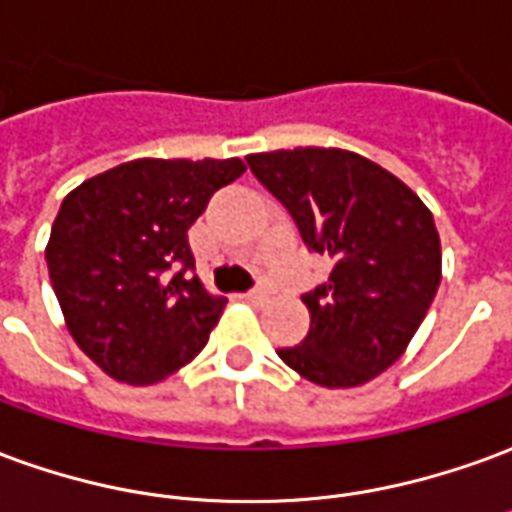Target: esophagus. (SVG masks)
Wrapping results in <instances>:
<instances>
[{"instance_id": "1", "label": "esophagus", "mask_w": 512, "mask_h": 512, "mask_svg": "<svg viewBox=\"0 0 512 512\" xmlns=\"http://www.w3.org/2000/svg\"><path fill=\"white\" fill-rule=\"evenodd\" d=\"M246 299H249V302H255V305H260V302H266L268 299V291L263 288V285H257V288H252V291L246 293Z\"/></svg>"}]
</instances>
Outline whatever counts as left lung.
Returning a JSON list of instances; mask_svg holds the SVG:
<instances>
[{
	"label": "left lung",
	"mask_w": 512,
	"mask_h": 512,
	"mask_svg": "<svg viewBox=\"0 0 512 512\" xmlns=\"http://www.w3.org/2000/svg\"><path fill=\"white\" fill-rule=\"evenodd\" d=\"M246 163L307 249L332 260L330 280L302 293L305 341L277 355L324 388L374 380L402 357L441 285L432 213L391 171L346 149H277Z\"/></svg>",
	"instance_id": "1"
}]
</instances>
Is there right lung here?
<instances>
[{
  "mask_svg": "<svg viewBox=\"0 0 512 512\" xmlns=\"http://www.w3.org/2000/svg\"><path fill=\"white\" fill-rule=\"evenodd\" d=\"M244 171L238 157H141L63 199L46 244L49 280L71 338L107 377L152 385L205 349L227 299L188 274V230Z\"/></svg>",
  "mask_w": 512,
  "mask_h": 512,
  "instance_id": "add662e5",
  "label": "right lung"
}]
</instances>
